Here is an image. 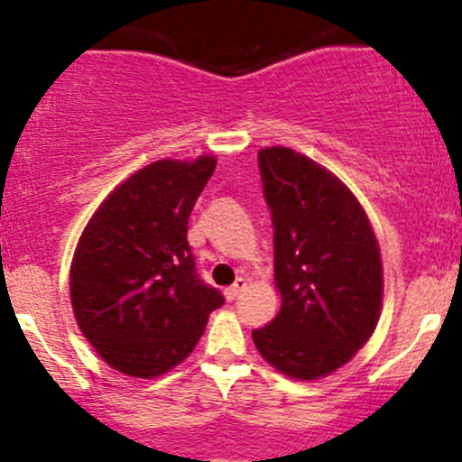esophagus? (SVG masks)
Masks as SVG:
<instances>
[{
  "label": "esophagus",
  "instance_id": "esophagus-1",
  "mask_svg": "<svg viewBox=\"0 0 462 462\" xmlns=\"http://www.w3.org/2000/svg\"><path fill=\"white\" fill-rule=\"evenodd\" d=\"M245 286H248V282H245L244 277H239V279H236V282L232 283L230 288H226V300H227V301H235L236 297H239L241 292L245 291Z\"/></svg>",
  "mask_w": 462,
  "mask_h": 462
}]
</instances>
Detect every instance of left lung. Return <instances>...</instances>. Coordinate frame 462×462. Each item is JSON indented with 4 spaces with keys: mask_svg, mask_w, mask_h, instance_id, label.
<instances>
[{
    "mask_svg": "<svg viewBox=\"0 0 462 462\" xmlns=\"http://www.w3.org/2000/svg\"><path fill=\"white\" fill-rule=\"evenodd\" d=\"M274 244L277 318L253 330L265 362L315 380L346 365L375 330L380 248L346 185L288 147L257 153Z\"/></svg>",
    "mask_w": 462,
    "mask_h": 462,
    "instance_id": "left-lung-1",
    "label": "left lung"
}]
</instances>
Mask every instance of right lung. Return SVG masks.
Masks as SVG:
<instances>
[{
    "label": "right lung",
    "instance_id": "obj_1",
    "mask_svg": "<svg viewBox=\"0 0 462 462\" xmlns=\"http://www.w3.org/2000/svg\"><path fill=\"white\" fill-rule=\"evenodd\" d=\"M217 167L156 161L129 176L88 221L71 263L78 326L116 371L153 377L194 351L223 295L197 273L188 218Z\"/></svg>",
    "mask_w": 462,
    "mask_h": 462
}]
</instances>
